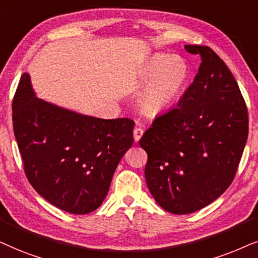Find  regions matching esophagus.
I'll return each mask as SVG.
<instances>
[{"instance_id":"1","label":"esophagus","mask_w":258,"mask_h":258,"mask_svg":"<svg viewBox=\"0 0 258 258\" xmlns=\"http://www.w3.org/2000/svg\"><path fill=\"white\" fill-rule=\"evenodd\" d=\"M144 135V130L142 127H136L135 131H133V136H135V140L136 142H139L140 138H142Z\"/></svg>"}]
</instances>
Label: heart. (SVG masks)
Instances as JSON below:
<instances>
[{
	"label": "heart",
	"instance_id": "obj_1",
	"mask_svg": "<svg viewBox=\"0 0 258 258\" xmlns=\"http://www.w3.org/2000/svg\"><path fill=\"white\" fill-rule=\"evenodd\" d=\"M138 78L147 84L139 97L144 112L158 114L178 100L188 79V66L179 56L156 54L138 71Z\"/></svg>",
	"mask_w": 258,
	"mask_h": 258
}]
</instances>
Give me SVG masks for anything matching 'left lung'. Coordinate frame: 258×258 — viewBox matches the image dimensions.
I'll use <instances>...</instances> for the list:
<instances>
[{"label":"left lung","instance_id":"1","mask_svg":"<svg viewBox=\"0 0 258 258\" xmlns=\"http://www.w3.org/2000/svg\"><path fill=\"white\" fill-rule=\"evenodd\" d=\"M185 49L201 55L194 82L139 140L147 187L174 215L201 210L230 186L249 130L245 101L224 61L208 46Z\"/></svg>","mask_w":258,"mask_h":258}]
</instances>
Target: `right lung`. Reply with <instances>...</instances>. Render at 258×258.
<instances>
[{
    "label": "right lung",
    "instance_id": "obj_1",
    "mask_svg": "<svg viewBox=\"0 0 258 258\" xmlns=\"http://www.w3.org/2000/svg\"><path fill=\"white\" fill-rule=\"evenodd\" d=\"M14 133L29 183L61 210L85 215L107 196L135 121L100 119L39 99L23 73L13 99Z\"/></svg>",
    "mask_w": 258,
    "mask_h": 258
}]
</instances>
